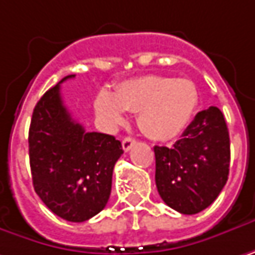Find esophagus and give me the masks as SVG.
<instances>
[{
  "label": "esophagus",
  "mask_w": 255,
  "mask_h": 255,
  "mask_svg": "<svg viewBox=\"0 0 255 255\" xmlns=\"http://www.w3.org/2000/svg\"><path fill=\"white\" fill-rule=\"evenodd\" d=\"M135 144V140L134 138H131V137H126L124 140H123V148H124V151H128V150H131V147Z\"/></svg>",
  "instance_id": "obj_1"
}]
</instances>
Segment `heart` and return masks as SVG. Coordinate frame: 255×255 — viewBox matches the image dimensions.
I'll list each match as a JSON object with an SVG mask.
<instances>
[{
	"mask_svg": "<svg viewBox=\"0 0 255 255\" xmlns=\"http://www.w3.org/2000/svg\"><path fill=\"white\" fill-rule=\"evenodd\" d=\"M198 107V91L189 79L148 75L120 83L115 94L101 91L95 99L97 113L107 123L118 126L126 111L137 113L142 132L157 141L177 137L190 123Z\"/></svg>",
	"mask_w": 255,
	"mask_h": 255,
	"instance_id": "b5f03b06",
	"label": "heart"
}]
</instances>
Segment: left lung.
<instances>
[{"instance_id":"8db88e82","label":"left lung","mask_w":255,"mask_h":255,"mask_svg":"<svg viewBox=\"0 0 255 255\" xmlns=\"http://www.w3.org/2000/svg\"><path fill=\"white\" fill-rule=\"evenodd\" d=\"M156 186L172 209L193 215L206 209L230 173V134L224 114L209 107L196 114L172 147H154Z\"/></svg>"}]
</instances>
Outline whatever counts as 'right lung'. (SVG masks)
Instances as JSON below:
<instances>
[{
    "label": "right lung",
    "mask_w": 255,
    "mask_h": 255,
    "mask_svg": "<svg viewBox=\"0 0 255 255\" xmlns=\"http://www.w3.org/2000/svg\"><path fill=\"white\" fill-rule=\"evenodd\" d=\"M40 98L28 131L33 186L54 215L83 222L110 199L113 172L123 145L114 135L86 132L65 107L60 83Z\"/></svg>",
    "instance_id": "right-lung-1"
}]
</instances>
